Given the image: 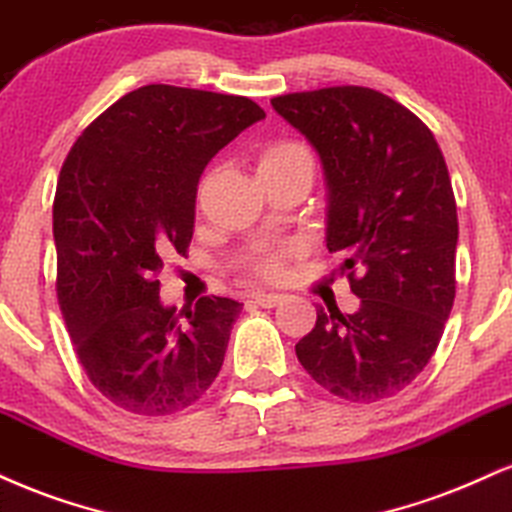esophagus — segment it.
<instances>
[{
	"mask_svg": "<svg viewBox=\"0 0 512 512\" xmlns=\"http://www.w3.org/2000/svg\"><path fill=\"white\" fill-rule=\"evenodd\" d=\"M251 299H254L258 306H263V309H273V306H278L282 302V294L254 292V294H251Z\"/></svg>",
	"mask_w": 512,
	"mask_h": 512,
	"instance_id": "esophagus-1",
	"label": "esophagus"
}]
</instances>
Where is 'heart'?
I'll return each mask as SVG.
<instances>
[{"instance_id": "heart-1", "label": "heart", "mask_w": 512, "mask_h": 512, "mask_svg": "<svg viewBox=\"0 0 512 512\" xmlns=\"http://www.w3.org/2000/svg\"><path fill=\"white\" fill-rule=\"evenodd\" d=\"M311 160L309 150L297 141H273L258 153V174H266L282 167L294 165V162ZM294 246H280V249H266L249 261V270L261 280H280L287 273V261L294 256Z\"/></svg>"}]
</instances>
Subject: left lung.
I'll return each mask as SVG.
<instances>
[{"label": "left lung", "mask_w": 512, "mask_h": 512, "mask_svg": "<svg viewBox=\"0 0 512 512\" xmlns=\"http://www.w3.org/2000/svg\"><path fill=\"white\" fill-rule=\"evenodd\" d=\"M275 112L309 138L328 182V251L345 256L354 314L316 309L294 345L321 388L350 402L398 395L434 357L455 302L458 208L434 134L364 86L278 95Z\"/></svg>", "instance_id": "1"}]
</instances>
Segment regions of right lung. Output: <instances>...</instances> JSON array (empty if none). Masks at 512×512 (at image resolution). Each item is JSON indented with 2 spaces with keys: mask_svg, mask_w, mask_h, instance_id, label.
Here are the masks:
<instances>
[{
  "mask_svg": "<svg viewBox=\"0 0 512 512\" xmlns=\"http://www.w3.org/2000/svg\"><path fill=\"white\" fill-rule=\"evenodd\" d=\"M266 117L254 100L150 83L95 117L52 203L57 299L83 371L143 417L182 412L213 386L242 304H160L167 256H186L208 160Z\"/></svg>",
  "mask_w": 512,
  "mask_h": 512,
  "instance_id": "add662e5",
  "label": "right lung"
}]
</instances>
